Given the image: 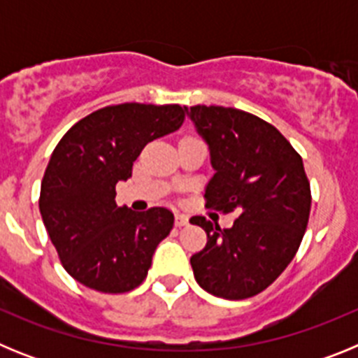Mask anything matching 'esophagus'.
I'll return each instance as SVG.
<instances>
[{"mask_svg":"<svg viewBox=\"0 0 358 358\" xmlns=\"http://www.w3.org/2000/svg\"><path fill=\"white\" fill-rule=\"evenodd\" d=\"M186 224H188V215L177 213L176 215V226L182 227V226H186Z\"/></svg>","mask_w":358,"mask_h":358,"instance_id":"1","label":"esophagus"}]
</instances>
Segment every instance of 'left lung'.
Here are the masks:
<instances>
[{"label":"left lung","instance_id":"obj_1","mask_svg":"<svg viewBox=\"0 0 358 358\" xmlns=\"http://www.w3.org/2000/svg\"><path fill=\"white\" fill-rule=\"evenodd\" d=\"M210 150L213 177L206 208L238 211L220 229L204 217L189 222L208 243L189 258L206 292L245 299L267 289L292 262L308 224L310 185L303 159L276 127L233 107H185Z\"/></svg>","mask_w":358,"mask_h":358}]
</instances>
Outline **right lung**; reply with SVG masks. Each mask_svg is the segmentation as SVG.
<instances>
[{"label":"right lung","instance_id":"1","mask_svg":"<svg viewBox=\"0 0 358 358\" xmlns=\"http://www.w3.org/2000/svg\"><path fill=\"white\" fill-rule=\"evenodd\" d=\"M182 107L120 103L75 123L59 141L41 182L39 210L62 265L78 283L106 294L136 289L173 227L166 208L116 204L145 145L182 125Z\"/></svg>","mask_w":358,"mask_h":358}]
</instances>
